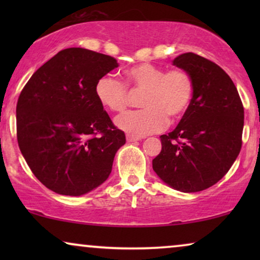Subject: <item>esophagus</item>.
<instances>
[{
  "instance_id": "34e87169",
  "label": "esophagus",
  "mask_w": 260,
  "mask_h": 260,
  "mask_svg": "<svg viewBox=\"0 0 260 260\" xmlns=\"http://www.w3.org/2000/svg\"><path fill=\"white\" fill-rule=\"evenodd\" d=\"M141 138L140 137H136V136H133V135H126V141L127 142H136V141H140Z\"/></svg>"
}]
</instances>
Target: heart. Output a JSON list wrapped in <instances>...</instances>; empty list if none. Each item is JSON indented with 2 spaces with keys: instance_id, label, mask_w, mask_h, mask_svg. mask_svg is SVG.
Listing matches in <instances>:
<instances>
[{
  "instance_id": "heart-1",
  "label": "heart",
  "mask_w": 260,
  "mask_h": 260,
  "mask_svg": "<svg viewBox=\"0 0 260 260\" xmlns=\"http://www.w3.org/2000/svg\"><path fill=\"white\" fill-rule=\"evenodd\" d=\"M134 90L144 91L141 105L144 109L117 116L115 124L120 130L141 137L158 133L170 120L182 117L189 108L194 94V80L182 69L167 71L149 62H142L125 71ZM95 95L104 108L123 111L127 105L125 84L112 76H104L95 84Z\"/></svg>"
}]
</instances>
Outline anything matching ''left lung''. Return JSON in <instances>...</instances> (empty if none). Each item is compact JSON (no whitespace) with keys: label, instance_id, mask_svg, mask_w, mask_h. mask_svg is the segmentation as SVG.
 I'll return each instance as SVG.
<instances>
[{"label":"left lung","instance_id":"1","mask_svg":"<svg viewBox=\"0 0 260 260\" xmlns=\"http://www.w3.org/2000/svg\"><path fill=\"white\" fill-rule=\"evenodd\" d=\"M173 65L190 73L194 94L179 125L159 137L152 169L169 187L195 193L221 180L237 159L244 108L232 79L211 60L183 53Z\"/></svg>","mask_w":260,"mask_h":260}]
</instances>
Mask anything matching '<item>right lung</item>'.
Here are the masks:
<instances>
[{
	"label": "right lung",
	"mask_w": 260,
	"mask_h": 260,
	"mask_svg": "<svg viewBox=\"0 0 260 260\" xmlns=\"http://www.w3.org/2000/svg\"><path fill=\"white\" fill-rule=\"evenodd\" d=\"M118 67L110 55L72 47L60 51L28 80L16 105L21 154L40 182L80 197L112 170L125 135L95 95V84Z\"/></svg>",
	"instance_id": "1"
}]
</instances>
